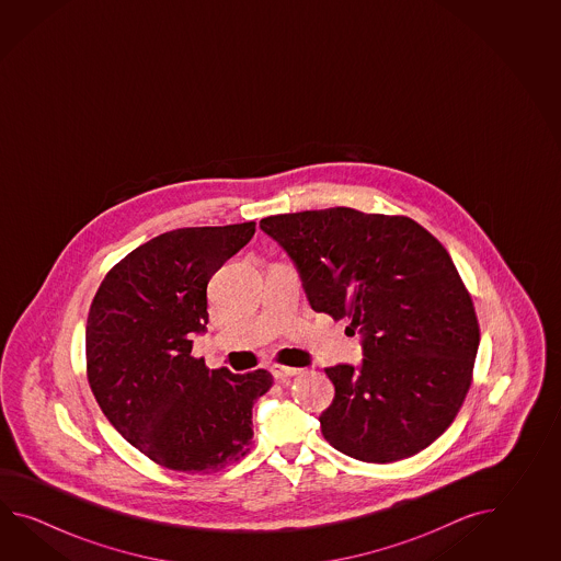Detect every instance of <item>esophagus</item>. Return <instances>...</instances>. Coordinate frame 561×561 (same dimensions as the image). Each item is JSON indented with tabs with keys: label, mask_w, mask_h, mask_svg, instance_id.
Returning a JSON list of instances; mask_svg holds the SVG:
<instances>
[{
	"label": "esophagus",
	"mask_w": 561,
	"mask_h": 561,
	"mask_svg": "<svg viewBox=\"0 0 561 561\" xmlns=\"http://www.w3.org/2000/svg\"><path fill=\"white\" fill-rule=\"evenodd\" d=\"M300 373H302V369L285 367V365H275V367H273V375H275L276 381H286V379H290V377H297Z\"/></svg>",
	"instance_id": "1"
}]
</instances>
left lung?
Returning <instances> with one entry per match:
<instances>
[{
	"label": "left lung",
	"instance_id": "8db88e82",
	"mask_svg": "<svg viewBox=\"0 0 561 561\" xmlns=\"http://www.w3.org/2000/svg\"><path fill=\"white\" fill-rule=\"evenodd\" d=\"M261 228L297 264L312 310L363 334L358 369H324L334 385L324 439L367 463L430 447L466 401L479 346L449 252L409 216L345 206L266 216Z\"/></svg>",
	"mask_w": 561,
	"mask_h": 561
}]
</instances>
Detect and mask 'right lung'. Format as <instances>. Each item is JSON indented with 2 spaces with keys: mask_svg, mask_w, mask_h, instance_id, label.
Instances as JSON below:
<instances>
[{
  "mask_svg": "<svg viewBox=\"0 0 561 561\" xmlns=\"http://www.w3.org/2000/svg\"><path fill=\"white\" fill-rule=\"evenodd\" d=\"M254 230L164 232L114 264L90 305L85 375L95 401L126 442L172 471L216 473L251 451L252 405L273 375L210 370L192 357L191 339L208 322V280Z\"/></svg>",
  "mask_w": 561,
  "mask_h": 561,
  "instance_id": "1",
  "label": "right lung"
}]
</instances>
